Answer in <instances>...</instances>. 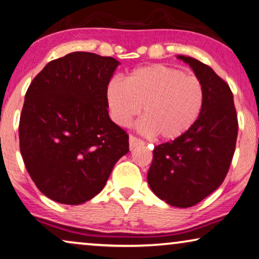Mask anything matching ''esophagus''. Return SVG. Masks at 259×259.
<instances>
[{
    "instance_id": "34e87169",
    "label": "esophagus",
    "mask_w": 259,
    "mask_h": 259,
    "mask_svg": "<svg viewBox=\"0 0 259 259\" xmlns=\"http://www.w3.org/2000/svg\"><path fill=\"white\" fill-rule=\"evenodd\" d=\"M144 142L142 140H140V139H137L136 136H133V135H130V137H129V147H130V149H134V148H135L136 146H139V144H143Z\"/></svg>"
}]
</instances>
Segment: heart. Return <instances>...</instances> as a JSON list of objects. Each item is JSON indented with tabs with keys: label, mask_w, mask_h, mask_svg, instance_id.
Masks as SVG:
<instances>
[{
	"label": "heart",
	"mask_w": 259,
	"mask_h": 259,
	"mask_svg": "<svg viewBox=\"0 0 259 259\" xmlns=\"http://www.w3.org/2000/svg\"><path fill=\"white\" fill-rule=\"evenodd\" d=\"M106 99L116 124L127 126L142 108L140 132L170 141L196 123L204 108L205 90L194 75L164 65H150L133 71L125 81L112 78Z\"/></svg>",
	"instance_id": "b5f03b06"
}]
</instances>
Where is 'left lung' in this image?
<instances>
[{
  "mask_svg": "<svg viewBox=\"0 0 259 259\" xmlns=\"http://www.w3.org/2000/svg\"><path fill=\"white\" fill-rule=\"evenodd\" d=\"M178 58L189 65L204 85V108L187 133L154 148L147 179L155 195L186 208L223 184L236 149L238 119L227 82L194 58Z\"/></svg>",
  "mask_w": 259,
  "mask_h": 259,
  "instance_id": "left-lung-1",
  "label": "left lung"
}]
</instances>
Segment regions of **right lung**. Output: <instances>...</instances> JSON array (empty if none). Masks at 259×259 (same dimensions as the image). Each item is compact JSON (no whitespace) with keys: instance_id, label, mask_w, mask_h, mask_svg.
<instances>
[{"instance_id":"1","label":"right lung","mask_w":259,"mask_h":259,"mask_svg":"<svg viewBox=\"0 0 259 259\" xmlns=\"http://www.w3.org/2000/svg\"><path fill=\"white\" fill-rule=\"evenodd\" d=\"M118 65L73 52L48 63L27 90L20 150L34 184L54 201L80 205L94 198L129 151V136L110 119L106 99Z\"/></svg>"}]
</instances>
